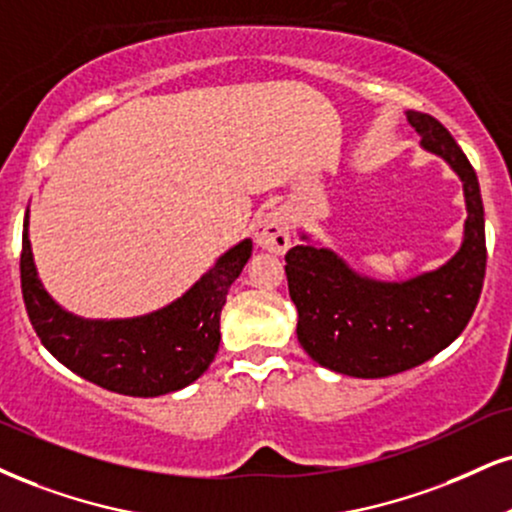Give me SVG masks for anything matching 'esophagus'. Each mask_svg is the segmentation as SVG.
<instances>
[{
    "label": "esophagus",
    "mask_w": 512,
    "mask_h": 512,
    "mask_svg": "<svg viewBox=\"0 0 512 512\" xmlns=\"http://www.w3.org/2000/svg\"><path fill=\"white\" fill-rule=\"evenodd\" d=\"M256 244L268 254H285L292 244V220L285 208H273L256 225Z\"/></svg>",
    "instance_id": "1"
}]
</instances>
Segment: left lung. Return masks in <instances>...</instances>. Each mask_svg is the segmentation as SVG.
Masks as SVG:
<instances>
[{"mask_svg":"<svg viewBox=\"0 0 512 512\" xmlns=\"http://www.w3.org/2000/svg\"><path fill=\"white\" fill-rule=\"evenodd\" d=\"M422 149L449 163L463 182V239L449 261L406 280H377L301 232L285 273L299 323L296 337L315 363L339 375L377 380L444 351L465 330L487 270L484 206L475 168L437 118L406 111Z\"/></svg>","mask_w":512,"mask_h":512,"instance_id":"obj_1","label":"left lung"}]
</instances>
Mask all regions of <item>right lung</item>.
<instances>
[{"label": "right lung", "mask_w": 512, "mask_h": 512, "mask_svg": "<svg viewBox=\"0 0 512 512\" xmlns=\"http://www.w3.org/2000/svg\"><path fill=\"white\" fill-rule=\"evenodd\" d=\"M242 239L168 306L135 318H82L66 311L37 273L30 244V208L23 220L21 287L30 323L56 361L97 387L123 396H163L199 380L220 346L227 289L251 258Z\"/></svg>", "instance_id": "right-lung-1"}]
</instances>
